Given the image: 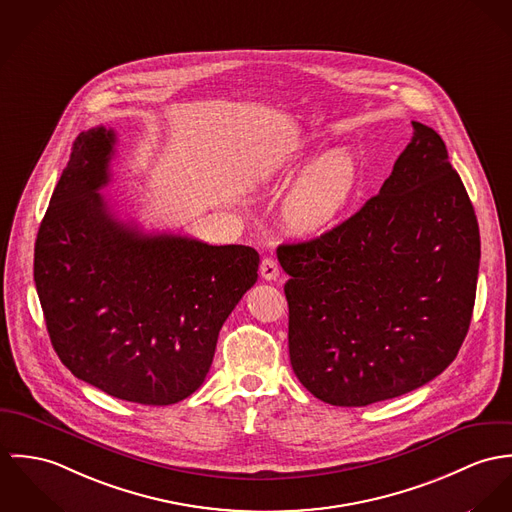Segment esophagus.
Returning <instances> with one entry per match:
<instances>
[{
  "label": "esophagus",
  "instance_id": "esophagus-1",
  "mask_svg": "<svg viewBox=\"0 0 512 512\" xmlns=\"http://www.w3.org/2000/svg\"><path fill=\"white\" fill-rule=\"evenodd\" d=\"M279 275H281V269H279L277 261L271 259V257L263 259V263H261V277H263L265 281H277Z\"/></svg>",
  "mask_w": 512,
  "mask_h": 512
}]
</instances>
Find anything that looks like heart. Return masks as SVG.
Segmentation results:
<instances>
[{
  "label": "heart",
  "mask_w": 512,
  "mask_h": 512,
  "mask_svg": "<svg viewBox=\"0 0 512 512\" xmlns=\"http://www.w3.org/2000/svg\"><path fill=\"white\" fill-rule=\"evenodd\" d=\"M359 163L345 151L320 157L298 176L283 202L286 228L302 237H318L334 228L357 196Z\"/></svg>",
  "instance_id": "heart-1"
}]
</instances>
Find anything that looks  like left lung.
Returning <instances> with one entry per match:
<instances>
[{"mask_svg":"<svg viewBox=\"0 0 512 512\" xmlns=\"http://www.w3.org/2000/svg\"><path fill=\"white\" fill-rule=\"evenodd\" d=\"M412 127L377 196L324 235L277 249L290 277V365L334 406L426 385L469 330L481 257L475 210L442 137Z\"/></svg>","mask_w":512,"mask_h":512,"instance_id":"obj_1","label":"left lung"}]
</instances>
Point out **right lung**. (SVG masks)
Segmentation results:
<instances>
[{"label": "right lung", "instance_id": "add662e5", "mask_svg": "<svg viewBox=\"0 0 512 512\" xmlns=\"http://www.w3.org/2000/svg\"><path fill=\"white\" fill-rule=\"evenodd\" d=\"M114 147V129L76 137L35 241L37 294L74 377L167 406L204 383L224 322L257 281L259 253L121 222L98 192Z\"/></svg>", "mask_w": 512, "mask_h": 512}]
</instances>
